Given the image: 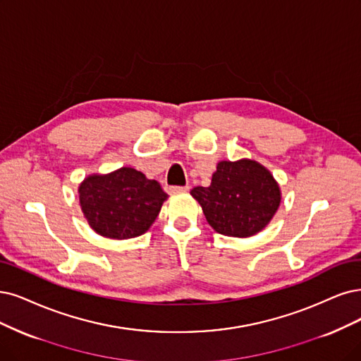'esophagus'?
<instances>
[{
    "label": "esophagus",
    "mask_w": 361,
    "mask_h": 361,
    "mask_svg": "<svg viewBox=\"0 0 361 361\" xmlns=\"http://www.w3.org/2000/svg\"><path fill=\"white\" fill-rule=\"evenodd\" d=\"M169 193H181V192H188L189 185H171L168 189Z\"/></svg>",
    "instance_id": "34e87169"
}]
</instances>
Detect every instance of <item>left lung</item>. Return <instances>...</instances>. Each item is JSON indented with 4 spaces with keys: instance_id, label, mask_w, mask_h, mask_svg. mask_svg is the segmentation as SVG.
<instances>
[{
    "instance_id": "left-lung-1",
    "label": "left lung",
    "mask_w": 361,
    "mask_h": 361,
    "mask_svg": "<svg viewBox=\"0 0 361 361\" xmlns=\"http://www.w3.org/2000/svg\"><path fill=\"white\" fill-rule=\"evenodd\" d=\"M216 232L245 238L260 232L276 212L281 193L271 172L255 160H223L208 188L192 189Z\"/></svg>"
}]
</instances>
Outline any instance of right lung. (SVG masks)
Wrapping results in <instances>:
<instances>
[{"mask_svg":"<svg viewBox=\"0 0 361 361\" xmlns=\"http://www.w3.org/2000/svg\"><path fill=\"white\" fill-rule=\"evenodd\" d=\"M80 205L97 233L128 239L149 231L168 195L156 180L133 168L90 176L78 188Z\"/></svg>","mask_w":361,"mask_h":361,"instance_id":"1","label":"right lung"}]
</instances>
